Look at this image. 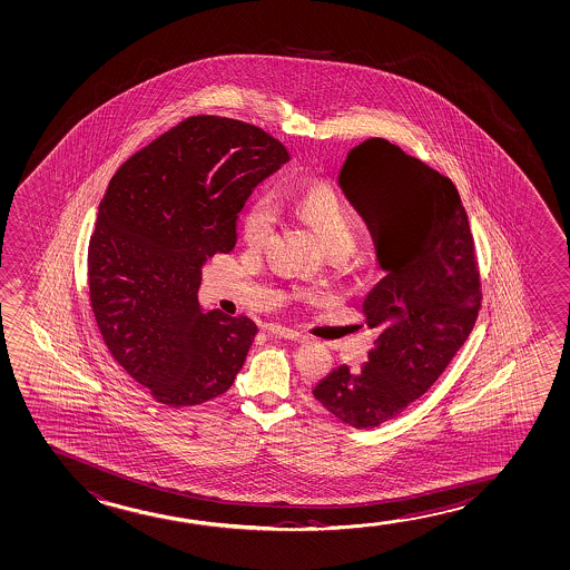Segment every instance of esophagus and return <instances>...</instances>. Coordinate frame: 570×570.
Instances as JSON below:
<instances>
[{
  "label": "esophagus",
  "instance_id": "esophagus-1",
  "mask_svg": "<svg viewBox=\"0 0 570 570\" xmlns=\"http://www.w3.org/2000/svg\"><path fill=\"white\" fill-rule=\"evenodd\" d=\"M267 331L275 334V336H281V338H289V341L303 342L306 341L305 334L303 332L293 331L289 326H281V324H269L267 326Z\"/></svg>",
  "mask_w": 570,
  "mask_h": 570
}]
</instances>
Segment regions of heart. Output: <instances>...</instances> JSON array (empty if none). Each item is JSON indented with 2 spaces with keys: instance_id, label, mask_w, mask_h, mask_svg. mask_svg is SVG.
<instances>
[{
  "instance_id": "b5f03b06",
  "label": "heart",
  "mask_w": 570,
  "mask_h": 570,
  "mask_svg": "<svg viewBox=\"0 0 570 570\" xmlns=\"http://www.w3.org/2000/svg\"><path fill=\"white\" fill-rule=\"evenodd\" d=\"M277 205L291 206L315 229L324 247L350 249L356 239V216L341 196L326 185H305L293 193H279ZM272 196H259L244 216L247 246L262 247L272 238L277 224V206Z\"/></svg>"
}]
</instances>
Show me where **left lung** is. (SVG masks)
Returning a JSON list of instances; mask_svg holds the SVG:
<instances>
[{
    "label": "left lung",
    "mask_w": 570,
    "mask_h": 570,
    "mask_svg": "<svg viewBox=\"0 0 570 570\" xmlns=\"http://www.w3.org/2000/svg\"><path fill=\"white\" fill-rule=\"evenodd\" d=\"M338 183L385 272L362 305L380 336L360 372L338 365L313 395L346 425L372 429L419 400L466 342L480 273L459 190L439 170L372 137L350 151Z\"/></svg>",
    "instance_id": "obj_1"
}]
</instances>
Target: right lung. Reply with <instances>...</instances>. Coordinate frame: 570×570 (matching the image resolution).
Segmentation results:
<instances>
[{"mask_svg":"<svg viewBox=\"0 0 570 570\" xmlns=\"http://www.w3.org/2000/svg\"><path fill=\"white\" fill-rule=\"evenodd\" d=\"M287 161L264 129L193 116L111 177L88 246L90 305L114 360L163 405L218 397L246 362L257 326L203 313L200 275L234 249L239 210Z\"/></svg>","mask_w":570,"mask_h":570,"instance_id":"right-lung-1","label":"right lung"}]
</instances>
